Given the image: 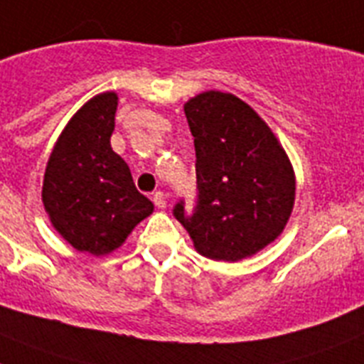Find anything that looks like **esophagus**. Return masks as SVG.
<instances>
[{"label": "esophagus", "instance_id": "esophagus-1", "mask_svg": "<svg viewBox=\"0 0 364 364\" xmlns=\"http://www.w3.org/2000/svg\"><path fill=\"white\" fill-rule=\"evenodd\" d=\"M154 203L157 209H166V196L163 192H155L154 194Z\"/></svg>", "mask_w": 364, "mask_h": 364}]
</instances>
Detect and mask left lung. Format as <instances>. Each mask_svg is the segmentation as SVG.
<instances>
[{
	"instance_id": "8db88e82",
	"label": "left lung",
	"mask_w": 364,
	"mask_h": 364,
	"mask_svg": "<svg viewBox=\"0 0 364 364\" xmlns=\"http://www.w3.org/2000/svg\"><path fill=\"white\" fill-rule=\"evenodd\" d=\"M196 148L198 205L173 215L203 257L237 262L279 237L294 209L296 176L274 131L240 97L207 90L185 105Z\"/></svg>"
}]
</instances>
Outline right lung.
<instances>
[{"mask_svg":"<svg viewBox=\"0 0 364 364\" xmlns=\"http://www.w3.org/2000/svg\"><path fill=\"white\" fill-rule=\"evenodd\" d=\"M118 94L90 97L70 118L46 164L42 203L51 225L77 252L118 250L154 213L124 159L111 148Z\"/></svg>","mask_w":364,"mask_h":364,"instance_id":"right-lung-1","label":"right lung"}]
</instances>
